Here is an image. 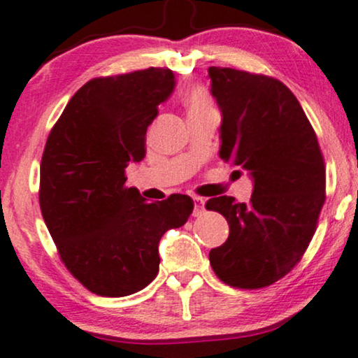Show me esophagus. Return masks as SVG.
<instances>
[{
  "label": "esophagus",
  "mask_w": 358,
  "mask_h": 358,
  "mask_svg": "<svg viewBox=\"0 0 358 358\" xmlns=\"http://www.w3.org/2000/svg\"><path fill=\"white\" fill-rule=\"evenodd\" d=\"M193 205H194V215H201L203 211H205V205H206V200L205 198H200V196H193Z\"/></svg>",
  "instance_id": "34e87169"
}]
</instances>
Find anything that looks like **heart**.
Wrapping results in <instances>:
<instances>
[{
  "mask_svg": "<svg viewBox=\"0 0 358 358\" xmlns=\"http://www.w3.org/2000/svg\"><path fill=\"white\" fill-rule=\"evenodd\" d=\"M187 107L189 114H192V112H198L206 107H211V101L203 89H192L187 94Z\"/></svg>",
  "mask_w": 358,
  "mask_h": 358,
  "instance_id": "heart-1",
  "label": "heart"
}]
</instances>
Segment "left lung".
<instances>
[{
	"mask_svg": "<svg viewBox=\"0 0 358 358\" xmlns=\"http://www.w3.org/2000/svg\"><path fill=\"white\" fill-rule=\"evenodd\" d=\"M208 79L221 112V160L252 182L248 205L233 196L206 203L229 224L226 243L210 251L211 268L233 287L271 286L314 236L325 200L322 153L299 101L278 79L229 67H210Z\"/></svg>",
	"mask_w": 358,
	"mask_h": 358,
	"instance_id": "1",
	"label": "left lung"
}]
</instances>
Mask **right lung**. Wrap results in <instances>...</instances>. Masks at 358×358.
<instances>
[{"instance_id":"right-lung-1","label":"right lung","mask_w":358,"mask_h":358,"mask_svg":"<svg viewBox=\"0 0 358 358\" xmlns=\"http://www.w3.org/2000/svg\"><path fill=\"white\" fill-rule=\"evenodd\" d=\"M173 90L169 67L92 79L48 137L41 213L66 268L99 296L147 287L158 273L162 236L193 211L187 194L145 203L137 188L125 187V169L145 157L147 127Z\"/></svg>"}]
</instances>
